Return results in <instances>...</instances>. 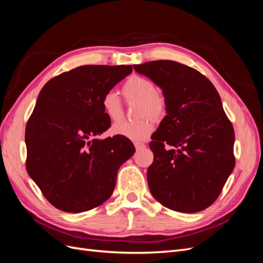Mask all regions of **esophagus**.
<instances>
[{"label":"esophagus","instance_id":"1","mask_svg":"<svg viewBox=\"0 0 263 263\" xmlns=\"http://www.w3.org/2000/svg\"><path fill=\"white\" fill-rule=\"evenodd\" d=\"M145 147V145L142 144V142H135V148H136L137 150H140Z\"/></svg>","mask_w":263,"mask_h":263}]
</instances>
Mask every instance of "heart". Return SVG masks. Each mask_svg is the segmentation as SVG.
Here are the masks:
<instances>
[{"instance_id":"b5f03b06","label":"heart","mask_w":263,"mask_h":263,"mask_svg":"<svg viewBox=\"0 0 263 263\" xmlns=\"http://www.w3.org/2000/svg\"><path fill=\"white\" fill-rule=\"evenodd\" d=\"M124 98L128 102L139 104L136 122H119L112 126V133L133 141H144L154 130V123L148 117L159 121L166 114V101L161 93L156 91L155 83L150 79L134 74L122 86ZM103 112L110 121H118L122 117V104L115 92L107 91L101 100Z\"/></svg>"}]
</instances>
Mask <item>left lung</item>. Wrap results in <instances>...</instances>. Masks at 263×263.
Returning a JSON list of instances; mask_svg holds the SVG:
<instances>
[{
	"label": "left lung",
	"instance_id": "obj_1",
	"mask_svg": "<svg viewBox=\"0 0 263 263\" xmlns=\"http://www.w3.org/2000/svg\"><path fill=\"white\" fill-rule=\"evenodd\" d=\"M134 69L161 87L168 106L149 144L151 194L177 212L208 209L235 166V132L218 92L201 72L177 61H150Z\"/></svg>",
	"mask_w": 263,
	"mask_h": 263
}]
</instances>
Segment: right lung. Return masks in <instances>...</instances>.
Masks as SVG:
<instances>
[{"label":"right lung","mask_w":263,"mask_h":263,"mask_svg":"<svg viewBox=\"0 0 263 263\" xmlns=\"http://www.w3.org/2000/svg\"><path fill=\"white\" fill-rule=\"evenodd\" d=\"M132 66H81L52 78L39 93L25 130L26 170L55 209L81 213L108 200L117 171L134 155L122 136L98 139L110 127L102 97Z\"/></svg>","instance_id":"right-lung-1"}]
</instances>
